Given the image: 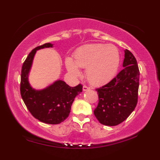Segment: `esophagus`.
<instances>
[{"mask_svg":"<svg viewBox=\"0 0 160 160\" xmlns=\"http://www.w3.org/2000/svg\"><path fill=\"white\" fill-rule=\"evenodd\" d=\"M90 89V88H89V87L86 86V85H84V86H83V91H88Z\"/></svg>","mask_w":160,"mask_h":160,"instance_id":"obj_1","label":"esophagus"}]
</instances>
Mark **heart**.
Listing matches in <instances>:
<instances>
[{
    "label": "heart",
    "instance_id": "obj_1",
    "mask_svg": "<svg viewBox=\"0 0 160 160\" xmlns=\"http://www.w3.org/2000/svg\"><path fill=\"white\" fill-rule=\"evenodd\" d=\"M120 55L115 46L101 43L84 45L65 60L68 71L75 77L82 75L80 68L86 69V77L91 84L103 85L112 79L119 66Z\"/></svg>",
    "mask_w": 160,
    "mask_h": 160
}]
</instances>
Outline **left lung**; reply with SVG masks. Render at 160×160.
Returning a JSON list of instances; mask_svg holds the SVG:
<instances>
[{
  "instance_id": "8db88e82",
  "label": "left lung",
  "mask_w": 160,
  "mask_h": 160,
  "mask_svg": "<svg viewBox=\"0 0 160 160\" xmlns=\"http://www.w3.org/2000/svg\"><path fill=\"white\" fill-rule=\"evenodd\" d=\"M123 67L111 82L95 89L98 94V104L94 114L104 125H118L136 107L140 71L136 59L128 49L124 50Z\"/></svg>"
}]
</instances>
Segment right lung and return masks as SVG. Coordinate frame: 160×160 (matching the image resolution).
<instances>
[{
  "mask_svg": "<svg viewBox=\"0 0 160 160\" xmlns=\"http://www.w3.org/2000/svg\"><path fill=\"white\" fill-rule=\"evenodd\" d=\"M52 46L50 43H44L35 48L28 54L22 67L20 94L32 117L43 123L58 124L69 116L76 96L82 92V85L79 84L71 87L63 81L58 80L41 90H36L30 87L28 76L35 54L37 50Z\"/></svg>",
  "mask_w": 160,
  "mask_h": 160,
  "instance_id": "right-lung-1",
  "label": "right lung"
}]
</instances>
